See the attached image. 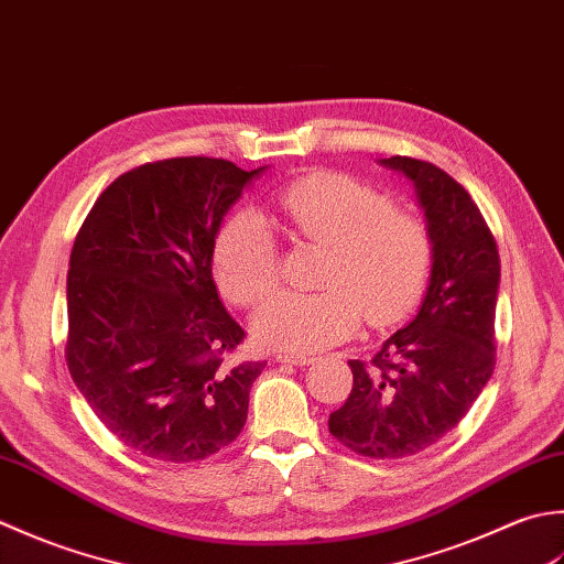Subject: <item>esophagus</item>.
Here are the masks:
<instances>
[{"mask_svg":"<svg viewBox=\"0 0 564 564\" xmlns=\"http://www.w3.org/2000/svg\"><path fill=\"white\" fill-rule=\"evenodd\" d=\"M274 360L286 362V365H296V367H304V365L314 362L312 355H302V352H278V355H274Z\"/></svg>","mask_w":564,"mask_h":564,"instance_id":"esophagus-1","label":"esophagus"}]
</instances>
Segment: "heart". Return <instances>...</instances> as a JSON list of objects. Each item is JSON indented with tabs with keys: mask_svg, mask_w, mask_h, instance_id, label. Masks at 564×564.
<instances>
[{
	"mask_svg": "<svg viewBox=\"0 0 564 564\" xmlns=\"http://www.w3.org/2000/svg\"><path fill=\"white\" fill-rule=\"evenodd\" d=\"M274 209L296 240L326 248L318 294L282 292L252 316L262 346L314 352L358 328L394 324L416 302L431 265L419 216L392 209L387 194L336 172L284 187ZM218 284L236 304H256L278 284V243L258 212L240 209L216 238Z\"/></svg>",
	"mask_w": 564,
	"mask_h": 564,
	"instance_id": "heart-1",
	"label": "heart"
}]
</instances>
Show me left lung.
Masks as SVG:
<instances>
[{"label": "left lung", "mask_w": 564, "mask_h": 564, "mask_svg": "<svg viewBox=\"0 0 564 564\" xmlns=\"http://www.w3.org/2000/svg\"><path fill=\"white\" fill-rule=\"evenodd\" d=\"M379 165L411 180L431 238L421 306L375 360H350L352 389L328 431L352 453L377 459L426 451L465 419L494 370L499 250L463 185L416 158Z\"/></svg>", "instance_id": "obj_1"}]
</instances>
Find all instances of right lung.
Here are the masks:
<instances>
[{"label":"right lung","instance_id":"1","mask_svg":"<svg viewBox=\"0 0 564 564\" xmlns=\"http://www.w3.org/2000/svg\"><path fill=\"white\" fill-rule=\"evenodd\" d=\"M268 167L172 158L101 192L67 272V370L97 419L145 457L194 463L238 438L265 362L231 365L243 340L218 299L224 216Z\"/></svg>","mask_w":564,"mask_h":564}]
</instances>
